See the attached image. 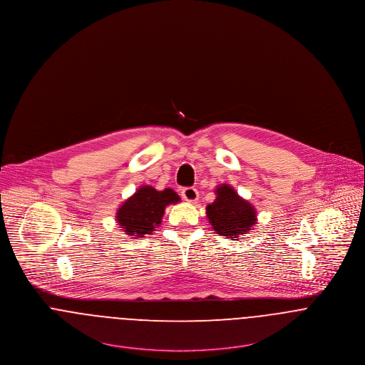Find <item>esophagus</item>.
<instances>
[{
  "instance_id": "esophagus-1",
  "label": "esophagus",
  "mask_w": 365,
  "mask_h": 365,
  "mask_svg": "<svg viewBox=\"0 0 365 365\" xmlns=\"http://www.w3.org/2000/svg\"><path fill=\"white\" fill-rule=\"evenodd\" d=\"M181 195L187 202H195V200H198V190L194 187H187V188L181 190Z\"/></svg>"
}]
</instances>
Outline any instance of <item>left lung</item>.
Here are the masks:
<instances>
[{
    "label": "left lung",
    "mask_w": 365,
    "mask_h": 365,
    "mask_svg": "<svg viewBox=\"0 0 365 365\" xmlns=\"http://www.w3.org/2000/svg\"><path fill=\"white\" fill-rule=\"evenodd\" d=\"M215 192V202L206 206V216L215 232L230 238L248 234L257 223L255 207L229 184L219 185Z\"/></svg>",
    "instance_id": "8db88e82"
}]
</instances>
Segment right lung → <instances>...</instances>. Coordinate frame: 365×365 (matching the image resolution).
I'll return each instance as SVG.
<instances>
[{
  "mask_svg": "<svg viewBox=\"0 0 365 365\" xmlns=\"http://www.w3.org/2000/svg\"><path fill=\"white\" fill-rule=\"evenodd\" d=\"M180 200L177 192L170 188L158 191L150 185H143L118 207L115 219L127 235L142 238L162 223L167 205Z\"/></svg>",
  "mask_w": 365,
  "mask_h": 365,
  "instance_id": "1",
  "label": "right lung"
}]
</instances>
